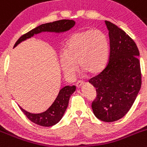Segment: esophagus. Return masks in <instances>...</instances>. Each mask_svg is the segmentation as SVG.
I'll list each match as a JSON object with an SVG mask.
<instances>
[{"mask_svg": "<svg viewBox=\"0 0 147 147\" xmlns=\"http://www.w3.org/2000/svg\"><path fill=\"white\" fill-rule=\"evenodd\" d=\"M84 82H83V81H78L76 83V86L77 88H79V87H81L82 85H84Z\"/></svg>", "mask_w": 147, "mask_h": 147, "instance_id": "obj_1", "label": "esophagus"}]
</instances>
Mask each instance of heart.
Here are the masks:
<instances>
[{
	"mask_svg": "<svg viewBox=\"0 0 147 147\" xmlns=\"http://www.w3.org/2000/svg\"><path fill=\"white\" fill-rule=\"evenodd\" d=\"M109 53L107 36L99 30H87L71 36L64 53L60 55V64L65 74L72 78L79 63L82 70L90 74L100 72L106 66Z\"/></svg>",
	"mask_w": 147,
	"mask_h": 147,
	"instance_id": "heart-1",
	"label": "heart"
}]
</instances>
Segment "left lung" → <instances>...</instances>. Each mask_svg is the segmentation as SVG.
<instances>
[{
	"label": "left lung",
	"instance_id": "obj_1",
	"mask_svg": "<svg viewBox=\"0 0 147 147\" xmlns=\"http://www.w3.org/2000/svg\"><path fill=\"white\" fill-rule=\"evenodd\" d=\"M109 30L110 52L106 68L89 80L96 88L92 109L98 119L111 122L125 115L141 86V71L136 44L125 32L111 22Z\"/></svg>",
	"mask_w": 147,
	"mask_h": 147
}]
</instances>
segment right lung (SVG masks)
I'll use <instances>...</instances> for the list:
<instances>
[{"instance_id": "add662e5", "label": "right lung", "mask_w": 147, "mask_h": 147, "mask_svg": "<svg viewBox=\"0 0 147 147\" xmlns=\"http://www.w3.org/2000/svg\"><path fill=\"white\" fill-rule=\"evenodd\" d=\"M75 22L71 20H61L49 23L42 24L25 34L22 35L15 43L14 47L22 41H25L27 38L33 36L34 34H37L41 32H65L73 28ZM75 90L76 86L74 85L65 86L62 88L52 106L47 111L41 114H31L22 109L20 106V109L27 117L33 123L43 127H50L57 124L63 117V114L68 107L71 95L74 92Z\"/></svg>"}]
</instances>
